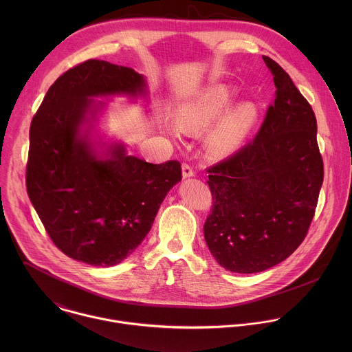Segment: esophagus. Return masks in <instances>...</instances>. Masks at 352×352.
Returning <instances> with one entry per match:
<instances>
[{
  "label": "esophagus",
  "instance_id": "obj_1",
  "mask_svg": "<svg viewBox=\"0 0 352 352\" xmlns=\"http://www.w3.org/2000/svg\"><path fill=\"white\" fill-rule=\"evenodd\" d=\"M194 175H195V172H194L192 165L188 162H183V177H191Z\"/></svg>",
  "mask_w": 352,
  "mask_h": 352
}]
</instances>
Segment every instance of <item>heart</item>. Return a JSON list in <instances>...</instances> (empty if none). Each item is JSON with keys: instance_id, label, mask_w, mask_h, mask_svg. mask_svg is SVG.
<instances>
[{"instance_id": "heart-1", "label": "heart", "mask_w": 352, "mask_h": 352, "mask_svg": "<svg viewBox=\"0 0 352 352\" xmlns=\"http://www.w3.org/2000/svg\"><path fill=\"white\" fill-rule=\"evenodd\" d=\"M230 100L232 91L228 87L214 85L182 109L177 116V124L186 130L207 129L222 115ZM251 116L252 109L248 104L230 111L210 133L208 148L215 153L233 151L240 144Z\"/></svg>"}]
</instances>
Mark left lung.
<instances>
[{
  "label": "left lung",
  "mask_w": 352,
  "mask_h": 352,
  "mask_svg": "<svg viewBox=\"0 0 352 352\" xmlns=\"http://www.w3.org/2000/svg\"><path fill=\"white\" fill-rule=\"evenodd\" d=\"M263 59L274 104L252 141L207 168L212 206L204 240L223 268L240 274L268 270L301 245L324 179L311 105L274 59Z\"/></svg>",
  "instance_id": "obj_1"
}]
</instances>
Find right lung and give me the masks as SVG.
Returning <instances> with one entry per match:
<instances>
[{
  "mask_svg": "<svg viewBox=\"0 0 352 352\" xmlns=\"http://www.w3.org/2000/svg\"><path fill=\"white\" fill-rule=\"evenodd\" d=\"M144 77L131 67L88 59L56 78L30 129L25 183L51 241L66 256L109 267L137 250L182 164H151L115 146L99 160L80 134L92 96L135 95Z\"/></svg>",
  "mask_w": 352,
  "mask_h": 352,
  "instance_id": "obj_1",
  "label": "right lung"
}]
</instances>
